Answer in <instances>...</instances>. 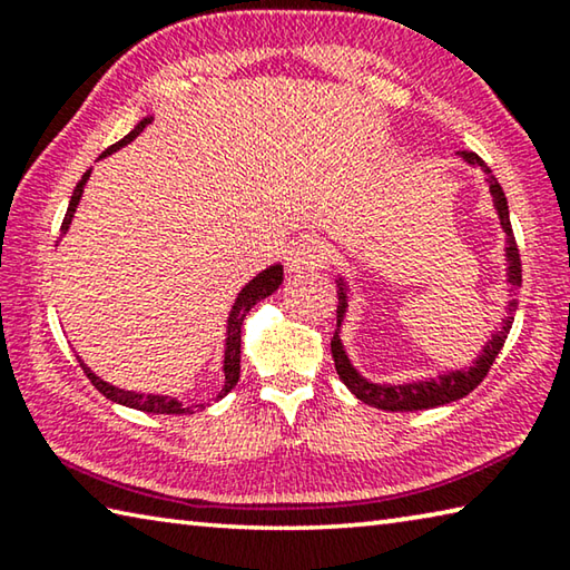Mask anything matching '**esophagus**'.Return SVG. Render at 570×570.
Listing matches in <instances>:
<instances>
[{
	"instance_id": "obj_1",
	"label": "esophagus",
	"mask_w": 570,
	"mask_h": 570,
	"mask_svg": "<svg viewBox=\"0 0 570 570\" xmlns=\"http://www.w3.org/2000/svg\"><path fill=\"white\" fill-rule=\"evenodd\" d=\"M324 240L320 236H298L292 246L286 248V272L304 274L308 268H316L324 262Z\"/></svg>"
}]
</instances>
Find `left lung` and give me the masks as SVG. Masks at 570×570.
Returning <instances> with one entry per match:
<instances>
[{"mask_svg": "<svg viewBox=\"0 0 570 570\" xmlns=\"http://www.w3.org/2000/svg\"><path fill=\"white\" fill-rule=\"evenodd\" d=\"M458 156L468 163L472 168H480L485 173V180L490 186V196H493V206L498 210L500 226L505 230V262H508V284H510V302L505 306L508 316L495 330V334L490 336L488 344L482 346V352L478 354V360H472L470 366H462V370H450L438 374V380H414V382H404V384H382V382H370L362 377L360 372L354 370V364L350 362V354H346L344 344H342V322L346 316V308H350V286H346V278L340 276L336 278V286H340V306H336V332L332 340V356L336 364V374L340 380L350 387L356 400H362L364 404H372L377 410H387V412H414V410H430V407H440V404H450L455 400H462L465 394H470L478 384L485 380V374L493 366L495 356L503 350V344L508 340L510 326H513V316L518 308V298L515 292L520 286V254H518V244L513 236V228H510V214H508V198L503 188H500L498 178L493 176V170L485 166L478 153L470 150H460Z\"/></svg>", "mask_w": 570, "mask_h": 570, "instance_id": "1", "label": "left lung"}]
</instances>
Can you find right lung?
I'll return each mask as SVG.
<instances>
[{"label": "right lung", "mask_w": 570, "mask_h": 570, "mask_svg": "<svg viewBox=\"0 0 570 570\" xmlns=\"http://www.w3.org/2000/svg\"><path fill=\"white\" fill-rule=\"evenodd\" d=\"M153 118L148 115V118H142L135 128L125 135L122 140L115 142V146H110L108 150L102 153L100 158L110 156V153L120 150L122 146H128V142H132L138 135L146 130V125L150 122ZM90 178V170L85 173V176L80 178V183L75 186V193L70 198V206H67V214H65V220H62V236L67 234V228H70L72 224V216H75V208L80 206V198H82V190H85V183H88ZM284 282V266L282 264H274L268 266L266 272H262L258 276L250 278V282L240 288L234 306H230V314H228V324H226V350H224V390H220L216 394V400L226 397V394L236 387L238 382V374H240V324H244L246 314L254 308L262 298L272 296L278 286H282ZM80 366L85 370V374H88V380L95 384V390L102 392L105 397L118 402V404H125V407H132V410H140V412H150V414H190L193 407H186V404L178 402L176 397H168V394H146V392H130V390H120L115 387V384L100 380L98 374H95L88 364H85L80 360ZM198 407H206V404H198Z\"/></svg>", "instance_id": "obj_1"}]
</instances>
